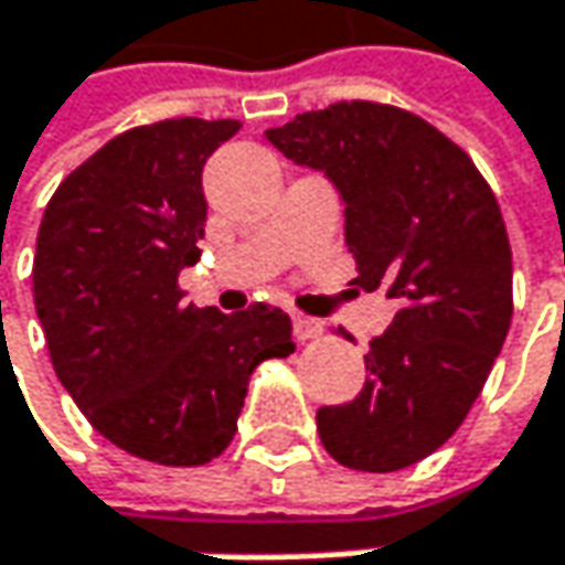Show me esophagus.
<instances>
[{"label": "esophagus", "mask_w": 565, "mask_h": 565, "mask_svg": "<svg viewBox=\"0 0 565 565\" xmlns=\"http://www.w3.org/2000/svg\"><path fill=\"white\" fill-rule=\"evenodd\" d=\"M292 333H296V340L308 343V340H318V337L324 333V324H321L318 318H305V315H296V318H292Z\"/></svg>", "instance_id": "obj_1"}]
</instances>
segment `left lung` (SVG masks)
I'll use <instances>...</instances> for the list:
<instances>
[{"instance_id": "left-lung-1", "label": "left lung", "mask_w": 565, "mask_h": 565, "mask_svg": "<svg viewBox=\"0 0 565 565\" xmlns=\"http://www.w3.org/2000/svg\"><path fill=\"white\" fill-rule=\"evenodd\" d=\"M267 139L340 190L355 282L397 301L369 343L365 387L318 409L321 441L353 470L416 465L465 423L512 324V247L493 190L461 146L391 104L340 100Z\"/></svg>"}]
</instances>
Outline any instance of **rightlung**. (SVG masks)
Returning a JSON list of instances; mask_svg holds the SVG:
<instances>
[{"label":"right lung","mask_w":565,"mask_h":565,"mask_svg":"<svg viewBox=\"0 0 565 565\" xmlns=\"http://www.w3.org/2000/svg\"><path fill=\"white\" fill-rule=\"evenodd\" d=\"M238 120L178 117L114 136L46 203L34 308L56 379L107 441L142 461L210 465L238 429L250 372L296 353L292 321L186 305L203 164Z\"/></svg>","instance_id":"1"}]
</instances>
